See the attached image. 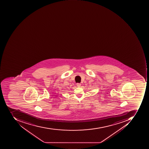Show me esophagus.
Here are the masks:
<instances>
[{"mask_svg":"<svg viewBox=\"0 0 149 149\" xmlns=\"http://www.w3.org/2000/svg\"><path fill=\"white\" fill-rule=\"evenodd\" d=\"M77 86L78 87H81V84H80V83H77Z\"/></svg>","mask_w":149,"mask_h":149,"instance_id":"1","label":"esophagus"}]
</instances>
